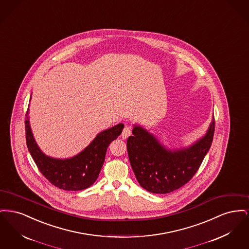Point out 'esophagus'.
<instances>
[{
  "label": "esophagus",
  "mask_w": 249,
  "mask_h": 249,
  "mask_svg": "<svg viewBox=\"0 0 249 249\" xmlns=\"http://www.w3.org/2000/svg\"><path fill=\"white\" fill-rule=\"evenodd\" d=\"M130 134H131V130H130V127L129 126H126L123 130H122V133H121V137L123 138V139H127L129 136H130Z\"/></svg>",
  "instance_id": "1"
}]
</instances>
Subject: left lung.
Segmentation results:
<instances>
[{"mask_svg": "<svg viewBox=\"0 0 249 249\" xmlns=\"http://www.w3.org/2000/svg\"><path fill=\"white\" fill-rule=\"evenodd\" d=\"M214 119L205 136L189 148L169 150L140 126L127 140L130 166L144 190L165 194L187 184L199 170L213 142Z\"/></svg>", "mask_w": 249, "mask_h": 249, "instance_id": "1", "label": "left lung"}]
</instances>
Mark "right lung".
<instances>
[{
	"mask_svg": "<svg viewBox=\"0 0 249 249\" xmlns=\"http://www.w3.org/2000/svg\"><path fill=\"white\" fill-rule=\"evenodd\" d=\"M122 123L99 133L82 152L66 160H58L44 154L35 141L30 127L28 112L25 119L26 142L41 174L60 190H82L93 185L104 164L107 147L121 134Z\"/></svg>",
	"mask_w": 249,
	"mask_h": 249,
	"instance_id": "right-lung-1",
	"label": "right lung"
}]
</instances>
